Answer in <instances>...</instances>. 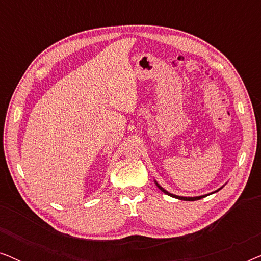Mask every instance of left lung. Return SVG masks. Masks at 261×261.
I'll return each instance as SVG.
<instances>
[{
	"label": "left lung",
	"instance_id": "obj_1",
	"mask_svg": "<svg viewBox=\"0 0 261 261\" xmlns=\"http://www.w3.org/2000/svg\"><path fill=\"white\" fill-rule=\"evenodd\" d=\"M155 184H156V187H158L160 190H162L164 194H166V195H169V196H171V197H174V198H178V199H181V201H197V199H201V198H203V197H205L206 195H203V196H197V197H181V196H177V195H173V194H170V192H167L165 189H163L162 187H160V185L156 183L155 181ZM220 190V189H219ZM217 190V191H219Z\"/></svg>",
	"mask_w": 261,
	"mask_h": 261
}]
</instances>
